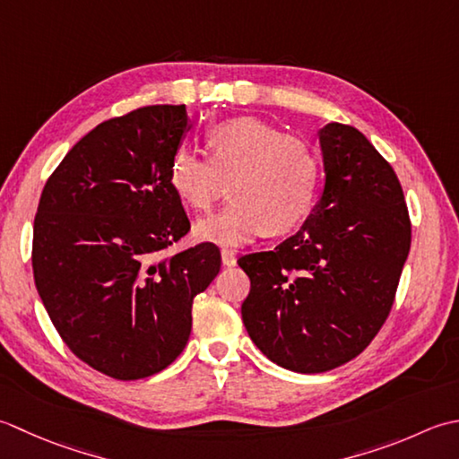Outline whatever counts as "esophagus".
<instances>
[{"label": "esophagus", "mask_w": 459, "mask_h": 459, "mask_svg": "<svg viewBox=\"0 0 459 459\" xmlns=\"http://www.w3.org/2000/svg\"><path fill=\"white\" fill-rule=\"evenodd\" d=\"M221 261H223V265L226 267H231V265H236V251L233 249H221Z\"/></svg>", "instance_id": "1"}]
</instances>
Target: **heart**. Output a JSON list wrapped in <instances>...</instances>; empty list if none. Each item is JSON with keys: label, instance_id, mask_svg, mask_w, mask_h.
<instances>
[{"label": "heart", "instance_id": "heart-1", "mask_svg": "<svg viewBox=\"0 0 459 459\" xmlns=\"http://www.w3.org/2000/svg\"><path fill=\"white\" fill-rule=\"evenodd\" d=\"M205 148L210 160L180 148L170 162L172 190L195 212H208L230 182V204L195 226L200 239L241 246L265 230H291L311 208L319 156L308 140L239 117L210 128Z\"/></svg>", "mask_w": 459, "mask_h": 459}]
</instances>
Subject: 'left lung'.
<instances>
[{"label":"left lung","instance_id":"obj_1","mask_svg":"<svg viewBox=\"0 0 459 459\" xmlns=\"http://www.w3.org/2000/svg\"><path fill=\"white\" fill-rule=\"evenodd\" d=\"M325 190L273 251L238 259L255 347L279 367L315 374L368 347L394 305L412 223L396 172L351 125L321 130Z\"/></svg>","mask_w":459,"mask_h":459}]
</instances>
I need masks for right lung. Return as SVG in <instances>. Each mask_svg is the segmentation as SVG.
<instances>
[{"instance_id": "obj_1", "label": "right lung", "mask_w": 459, "mask_h": 459, "mask_svg": "<svg viewBox=\"0 0 459 459\" xmlns=\"http://www.w3.org/2000/svg\"><path fill=\"white\" fill-rule=\"evenodd\" d=\"M186 130L184 105L105 120L55 168L37 205V291L74 357L110 378L172 364L190 339L194 297L220 273L208 241L162 257L190 231L170 186Z\"/></svg>"}]
</instances>
